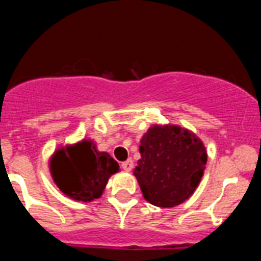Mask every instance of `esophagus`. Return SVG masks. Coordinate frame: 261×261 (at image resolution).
Returning <instances> with one entry per match:
<instances>
[{"mask_svg":"<svg viewBox=\"0 0 261 261\" xmlns=\"http://www.w3.org/2000/svg\"><path fill=\"white\" fill-rule=\"evenodd\" d=\"M121 168L123 170H125V171H130L133 168V161L132 159H126L125 162L121 163Z\"/></svg>","mask_w":261,"mask_h":261,"instance_id":"1","label":"esophagus"}]
</instances>
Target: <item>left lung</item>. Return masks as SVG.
<instances>
[{
	"label": "left lung",
	"mask_w": 261,
	"mask_h": 261,
	"mask_svg": "<svg viewBox=\"0 0 261 261\" xmlns=\"http://www.w3.org/2000/svg\"><path fill=\"white\" fill-rule=\"evenodd\" d=\"M135 176L150 204L171 208L186 201L199 186L206 151L199 137L180 126H151L140 145Z\"/></svg>",
	"instance_id": "left-lung-1"
}]
</instances>
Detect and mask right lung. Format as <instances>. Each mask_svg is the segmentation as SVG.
Segmentation results:
<instances>
[{"label":"right lung","instance_id":"right-lung-1","mask_svg":"<svg viewBox=\"0 0 261 261\" xmlns=\"http://www.w3.org/2000/svg\"><path fill=\"white\" fill-rule=\"evenodd\" d=\"M53 180L66 196L78 201H93L102 196L119 163L108 153L96 150L91 141L59 149L50 158Z\"/></svg>","mask_w":261,"mask_h":261}]
</instances>
